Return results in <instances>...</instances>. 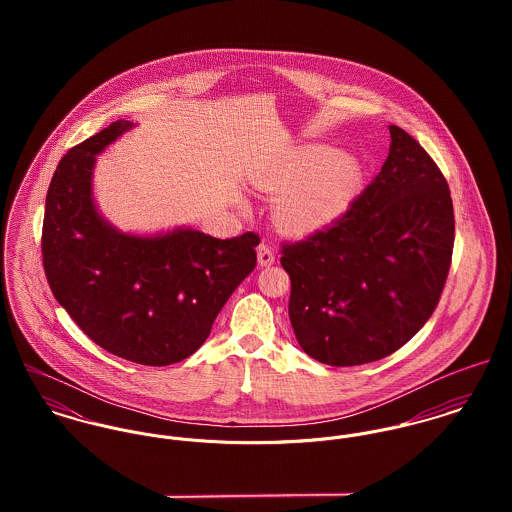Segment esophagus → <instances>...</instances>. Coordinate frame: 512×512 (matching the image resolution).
Wrapping results in <instances>:
<instances>
[{"label": "esophagus", "mask_w": 512, "mask_h": 512, "mask_svg": "<svg viewBox=\"0 0 512 512\" xmlns=\"http://www.w3.org/2000/svg\"><path fill=\"white\" fill-rule=\"evenodd\" d=\"M274 262H276V256H274L272 246L266 244V242H262V244L258 246V264L266 268V266H272Z\"/></svg>", "instance_id": "34e87169"}]
</instances>
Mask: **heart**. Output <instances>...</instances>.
<instances>
[{
    "label": "heart",
    "instance_id": "b5f03b06",
    "mask_svg": "<svg viewBox=\"0 0 512 512\" xmlns=\"http://www.w3.org/2000/svg\"><path fill=\"white\" fill-rule=\"evenodd\" d=\"M357 159L331 147L305 146L260 179L266 191H282L274 217L282 230L305 236L339 219L359 193Z\"/></svg>",
    "mask_w": 512,
    "mask_h": 512
}]
</instances>
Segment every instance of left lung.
I'll return each mask as SVG.
<instances>
[{
    "instance_id": "obj_1",
    "label": "left lung",
    "mask_w": 512,
    "mask_h": 512,
    "mask_svg": "<svg viewBox=\"0 0 512 512\" xmlns=\"http://www.w3.org/2000/svg\"><path fill=\"white\" fill-rule=\"evenodd\" d=\"M349 211L284 244L290 321L301 349L331 366L366 365L406 345L432 317L453 252V205L434 159L408 132Z\"/></svg>"
}]
</instances>
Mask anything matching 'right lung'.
<instances>
[{
    "label": "right lung",
    "instance_id": "right-lung-1",
    "mask_svg": "<svg viewBox=\"0 0 512 512\" xmlns=\"http://www.w3.org/2000/svg\"><path fill=\"white\" fill-rule=\"evenodd\" d=\"M134 122L118 120L74 146L51 179L43 220V266L57 301L102 349L126 361L167 366L211 335L222 305L256 268L260 236L220 240L195 228L128 234L92 197L102 153Z\"/></svg>",
    "mask_w": 512,
    "mask_h": 512
}]
</instances>
